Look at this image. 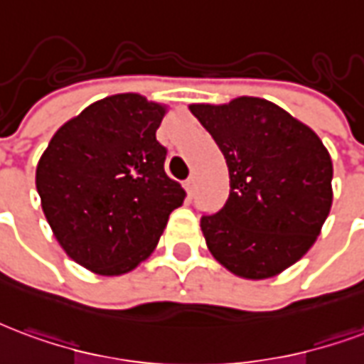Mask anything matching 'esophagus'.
Returning <instances> with one entry per match:
<instances>
[{
    "label": "esophagus",
    "mask_w": 364,
    "mask_h": 364,
    "mask_svg": "<svg viewBox=\"0 0 364 364\" xmlns=\"http://www.w3.org/2000/svg\"><path fill=\"white\" fill-rule=\"evenodd\" d=\"M185 189H187V193H189V195H195V191H196V177H195V175H191L189 179L185 181Z\"/></svg>",
    "instance_id": "esophagus-1"
}]
</instances>
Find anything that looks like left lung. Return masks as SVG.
<instances>
[{"mask_svg": "<svg viewBox=\"0 0 364 364\" xmlns=\"http://www.w3.org/2000/svg\"><path fill=\"white\" fill-rule=\"evenodd\" d=\"M191 112L222 150L230 196L200 218L204 239L235 276L264 279L295 264L332 206V160L316 133L262 98Z\"/></svg>", "mask_w": 364, "mask_h": 364, "instance_id": "left-lung-1", "label": "left lung"}]
</instances>
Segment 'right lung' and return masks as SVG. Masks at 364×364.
<instances>
[{"mask_svg":"<svg viewBox=\"0 0 364 364\" xmlns=\"http://www.w3.org/2000/svg\"><path fill=\"white\" fill-rule=\"evenodd\" d=\"M166 107L139 94L94 102L53 134L36 189L67 255L102 276H119L154 250L185 191L169 179L156 141Z\"/></svg>","mask_w":364,"mask_h":364,"instance_id":"obj_1","label":"right lung"}]
</instances>
